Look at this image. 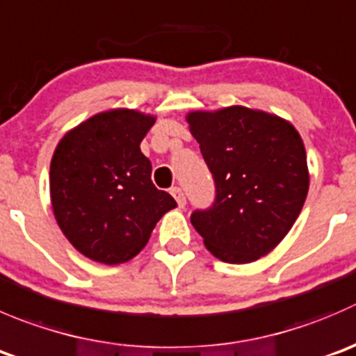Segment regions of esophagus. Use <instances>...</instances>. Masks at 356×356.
I'll return each mask as SVG.
<instances>
[{
	"mask_svg": "<svg viewBox=\"0 0 356 356\" xmlns=\"http://www.w3.org/2000/svg\"><path fill=\"white\" fill-rule=\"evenodd\" d=\"M170 193H172V196H174V198H175V202H177V205L181 207V209H184V205H186L184 191H182L181 188H177V186H175V188L170 189Z\"/></svg>",
	"mask_w": 356,
	"mask_h": 356,
	"instance_id": "1",
	"label": "esophagus"
}]
</instances>
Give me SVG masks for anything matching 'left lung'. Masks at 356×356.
I'll use <instances>...</instances> for the list:
<instances>
[{
  "mask_svg": "<svg viewBox=\"0 0 356 356\" xmlns=\"http://www.w3.org/2000/svg\"><path fill=\"white\" fill-rule=\"evenodd\" d=\"M216 182V202L191 213L205 247L229 264L270 254L294 226L309 188L306 149L292 123L245 106L188 113Z\"/></svg>",
  "mask_w": 356,
  "mask_h": 356,
  "instance_id": "8db88e82",
  "label": "left lung"
}]
</instances>
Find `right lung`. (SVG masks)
Masks as SVG:
<instances>
[{
  "mask_svg": "<svg viewBox=\"0 0 356 356\" xmlns=\"http://www.w3.org/2000/svg\"><path fill=\"white\" fill-rule=\"evenodd\" d=\"M156 118L136 109L97 113L58 140L50 163L55 220L72 247L101 264L136 257L177 203L154 188L140 143Z\"/></svg>",
  "mask_w": 356,
  "mask_h": 356,
  "instance_id": "obj_1",
  "label": "right lung"
}]
</instances>
